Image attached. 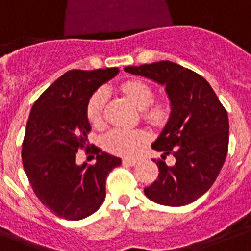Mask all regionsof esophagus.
<instances>
[{"label":"esophagus","instance_id":"esophagus-1","mask_svg":"<svg viewBox=\"0 0 251 251\" xmlns=\"http://www.w3.org/2000/svg\"><path fill=\"white\" fill-rule=\"evenodd\" d=\"M137 163L138 160H135V159H124V160H122V164L127 165V167H134Z\"/></svg>","mask_w":251,"mask_h":251}]
</instances>
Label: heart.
I'll list each match as a JSON object with an SVG mask.
<instances>
[{
  "mask_svg": "<svg viewBox=\"0 0 251 251\" xmlns=\"http://www.w3.org/2000/svg\"><path fill=\"white\" fill-rule=\"evenodd\" d=\"M122 91L127 98L134 102L138 109L143 110V117L150 122L159 124L167 117L168 108L164 102L152 104L155 94L153 90L145 82L141 80H130L122 84ZM108 92L104 88H100L95 92L87 104V117L91 124L99 125L102 121L104 109H105ZM147 135L139 130H129L124 127H116L110 130L104 137V146L108 151L122 156H130L137 152L145 142H147Z\"/></svg>",
  "mask_w": 251,
  "mask_h": 251,
  "instance_id": "1",
  "label": "heart"
}]
</instances>
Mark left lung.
Instances as JSON below:
<instances>
[{"label": "left lung", "mask_w": 251, "mask_h": 251, "mask_svg": "<svg viewBox=\"0 0 251 251\" xmlns=\"http://www.w3.org/2000/svg\"><path fill=\"white\" fill-rule=\"evenodd\" d=\"M125 72L165 86L171 116L152 149L161 157L172 153L176 164L156 161L157 179L145 189L153 202L179 207L206 193L228 152L229 121L226 108L203 76L171 61L127 66Z\"/></svg>", "instance_id": "1"}]
</instances>
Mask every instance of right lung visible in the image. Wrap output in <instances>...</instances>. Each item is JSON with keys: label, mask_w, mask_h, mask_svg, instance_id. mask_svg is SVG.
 Segmentation results:
<instances>
[{"label": "right lung", "mask_w": 251, "mask_h": 251, "mask_svg": "<svg viewBox=\"0 0 251 251\" xmlns=\"http://www.w3.org/2000/svg\"><path fill=\"white\" fill-rule=\"evenodd\" d=\"M117 68L70 70L41 94L29 113L22 160L40 202L66 220H80L105 199V179L121 159L96 151V163L78 165V150L91 131L87 104L99 87L117 75Z\"/></svg>", "instance_id": "right-lung-1"}]
</instances>
